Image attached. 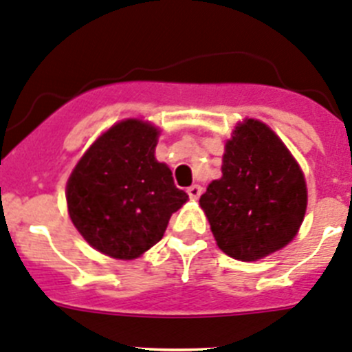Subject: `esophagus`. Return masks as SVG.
I'll use <instances>...</instances> for the list:
<instances>
[{"label": "esophagus", "mask_w": 352, "mask_h": 352, "mask_svg": "<svg viewBox=\"0 0 352 352\" xmlns=\"http://www.w3.org/2000/svg\"><path fill=\"white\" fill-rule=\"evenodd\" d=\"M186 193H188V197L192 199V201H197L199 197H201L202 193V186L199 185H192L188 190H186Z\"/></svg>", "instance_id": "obj_1"}]
</instances>
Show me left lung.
<instances>
[{
	"instance_id": "left-lung-1",
	"label": "left lung",
	"mask_w": 352,
	"mask_h": 352,
	"mask_svg": "<svg viewBox=\"0 0 352 352\" xmlns=\"http://www.w3.org/2000/svg\"><path fill=\"white\" fill-rule=\"evenodd\" d=\"M199 204L218 248L256 262L293 241L307 209V185L276 132L246 118L225 144L221 178L209 183Z\"/></svg>"
}]
</instances>
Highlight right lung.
Instances as JSON below:
<instances>
[{
    "instance_id": "1",
    "label": "right lung",
    "mask_w": 352,
    "mask_h": 352,
    "mask_svg": "<svg viewBox=\"0 0 352 352\" xmlns=\"http://www.w3.org/2000/svg\"><path fill=\"white\" fill-rule=\"evenodd\" d=\"M159 132L138 118L118 122L92 143L67 179L71 221L90 246L111 258L141 256L188 201L169 167L155 159Z\"/></svg>"
}]
</instances>
